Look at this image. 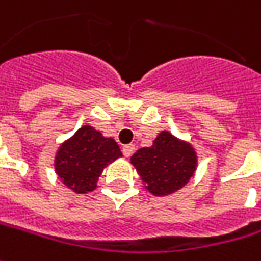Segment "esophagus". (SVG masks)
<instances>
[{"label":"esophagus","instance_id":"esophagus-1","mask_svg":"<svg viewBox=\"0 0 261 261\" xmlns=\"http://www.w3.org/2000/svg\"><path fill=\"white\" fill-rule=\"evenodd\" d=\"M134 149H136V147H134V144H125V146L122 147V153H124V156H125V158H130L131 154L134 153Z\"/></svg>","mask_w":261,"mask_h":261}]
</instances>
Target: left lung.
<instances>
[{
	"instance_id": "obj_1",
	"label": "left lung",
	"mask_w": 261,
	"mask_h": 261,
	"mask_svg": "<svg viewBox=\"0 0 261 261\" xmlns=\"http://www.w3.org/2000/svg\"><path fill=\"white\" fill-rule=\"evenodd\" d=\"M131 164L142 176L146 190L153 196H168L187 184L196 171L197 156L191 144L162 131L153 146L142 147L131 156Z\"/></svg>"
}]
</instances>
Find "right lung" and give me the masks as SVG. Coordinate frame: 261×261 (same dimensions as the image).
<instances>
[{
	"instance_id": "add662e5",
	"label": "right lung",
	"mask_w": 261,
	"mask_h": 261,
	"mask_svg": "<svg viewBox=\"0 0 261 261\" xmlns=\"http://www.w3.org/2000/svg\"><path fill=\"white\" fill-rule=\"evenodd\" d=\"M122 156L117 142L103 137L90 125L79 128L64 142L55 156V172L64 184L77 194L96 188L103 168Z\"/></svg>"
}]
</instances>
